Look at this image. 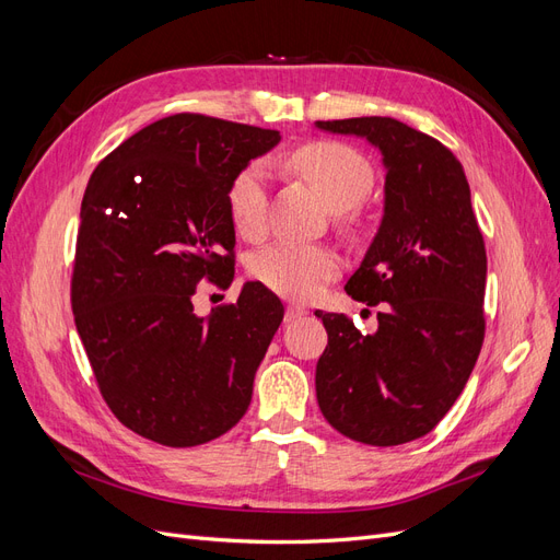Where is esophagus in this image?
<instances>
[{
	"label": "esophagus",
	"instance_id": "1",
	"mask_svg": "<svg viewBox=\"0 0 560 560\" xmlns=\"http://www.w3.org/2000/svg\"><path fill=\"white\" fill-rule=\"evenodd\" d=\"M303 315H308V311L303 308V306H294V303H292V306H287V311H284V319H287V322H296V319H301Z\"/></svg>",
	"mask_w": 560,
	"mask_h": 560
}]
</instances>
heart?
Here are the masks:
<instances>
[{"instance_id":"obj_1","label":"heart","mask_w":560,"mask_h":560,"mask_svg":"<svg viewBox=\"0 0 560 560\" xmlns=\"http://www.w3.org/2000/svg\"><path fill=\"white\" fill-rule=\"evenodd\" d=\"M290 163L334 210V224L338 229L343 233L360 229L362 202L376 182L374 165L364 154L343 142L319 140L299 147L290 156ZM266 165L252 161L243 165L226 186L229 219L238 235L247 241H257L266 233ZM336 254L329 247L290 241L266 245L249 259V276L284 299L313 296L317 287L336 273Z\"/></svg>"}]
</instances>
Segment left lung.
I'll use <instances>...</instances> for the list:
<instances>
[{
  "instance_id": "8db88e82",
  "label": "left lung",
  "mask_w": 560,
  "mask_h": 560,
  "mask_svg": "<svg viewBox=\"0 0 560 560\" xmlns=\"http://www.w3.org/2000/svg\"><path fill=\"white\" fill-rule=\"evenodd\" d=\"M362 135L383 151L385 214L346 292L381 306L378 331L322 313L327 348L315 369L322 416L369 446L432 432L471 374L483 346L486 245L469 184L453 151L387 116L317 121Z\"/></svg>"
}]
</instances>
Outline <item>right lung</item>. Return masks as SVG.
<instances>
[{
	"label": "right lung",
	"instance_id": "add662e5",
	"mask_svg": "<svg viewBox=\"0 0 560 560\" xmlns=\"http://www.w3.org/2000/svg\"><path fill=\"white\" fill-rule=\"evenodd\" d=\"M278 130L173 114L118 144L81 200L70 299L100 395L121 425L186 448L238 422L284 308L259 282L208 317L200 282L229 290L226 186Z\"/></svg>",
	"mask_w": 560,
	"mask_h": 560
}]
</instances>
